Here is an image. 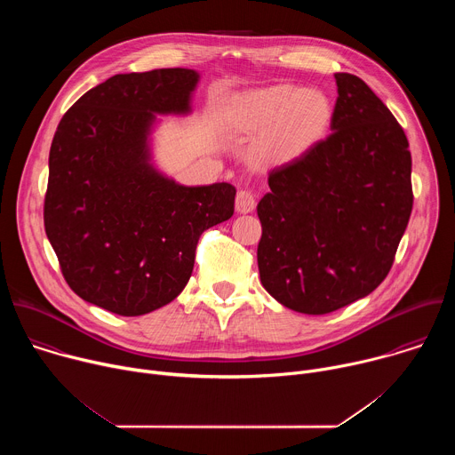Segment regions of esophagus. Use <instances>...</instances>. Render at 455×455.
I'll use <instances>...</instances> for the list:
<instances>
[{
  "mask_svg": "<svg viewBox=\"0 0 455 455\" xmlns=\"http://www.w3.org/2000/svg\"><path fill=\"white\" fill-rule=\"evenodd\" d=\"M257 202H255V194L251 190H239L237 196H235V209L241 214H248L255 209Z\"/></svg>",
  "mask_w": 455,
  "mask_h": 455,
  "instance_id": "esophagus-1",
  "label": "esophagus"
}]
</instances>
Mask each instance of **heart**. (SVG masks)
Segmentation results:
<instances>
[{
    "label": "heart",
    "instance_id": "heart-1",
    "mask_svg": "<svg viewBox=\"0 0 455 455\" xmlns=\"http://www.w3.org/2000/svg\"><path fill=\"white\" fill-rule=\"evenodd\" d=\"M330 97L313 88L274 84L246 93L235 109L243 132H261L253 144V158L261 165H284L318 142L331 124Z\"/></svg>",
    "mask_w": 455,
    "mask_h": 455
}]
</instances>
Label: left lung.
<instances>
[{
    "label": "left lung",
    "mask_w": 455,
    "mask_h": 455,
    "mask_svg": "<svg viewBox=\"0 0 455 455\" xmlns=\"http://www.w3.org/2000/svg\"><path fill=\"white\" fill-rule=\"evenodd\" d=\"M335 79L333 133L275 167L257 205L261 283L307 315L337 311L381 284L414 204L403 127L360 77Z\"/></svg>",
    "instance_id": "left-lung-1"
}]
</instances>
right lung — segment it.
Instances as JSON below:
<instances>
[{
	"label": "right lung",
	"instance_id": "add662e5",
	"mask_svg": "<svg viewBox=\"0 0 455 455\" xmlns=\"http://www.w3.org/2000/svg\"><path fill=\"white\" fill-rule=\"evenodd\" d=\"M198 74H118L60 118L48 156L44 232L64 281L122 316L174 300L200 235L234 214L230 183L183 187L148 164L153 113H185Z\"/></svg>",
	"mask_w": 455,
	"mask_h": 455
}]
</instances>
